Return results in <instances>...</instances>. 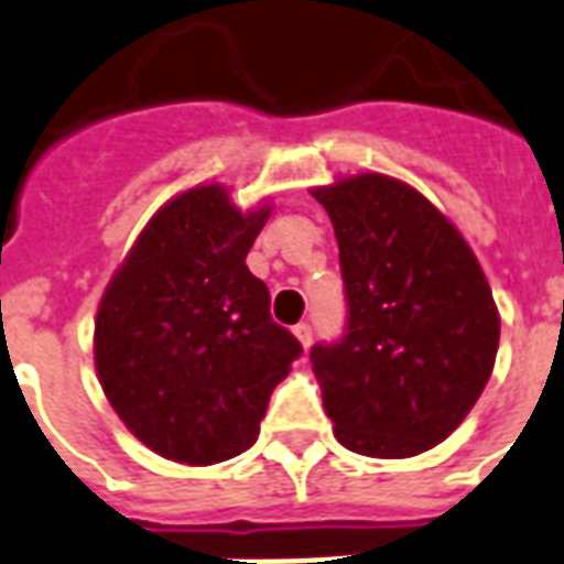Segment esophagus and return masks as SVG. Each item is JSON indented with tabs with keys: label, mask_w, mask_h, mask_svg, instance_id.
I'll return each mask as SVG.
<instances>
[{
	"label": "esophagus",
	"mask_w": 564,
	"mask_h": 564,
	"mask_svg": "<svg viewBox=\"0 0 564 564\" xmlns=\"http://www.w3.org/2000/svg\"><path fill=\"white\" fill-rule=\"evenodd\" d=\"M294 336H297V341L303 345V350H308V345H312V327H308V324H297V327H294Z\"/></svg>",
	"instance_id": "1"
}]
</instances>
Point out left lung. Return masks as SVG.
<instances>
[{"label": "left lung", "mask_w": 564, "mask_h": 564, "mask_svg": "<svg viewBox=\"0 0 564 564\" xmlns=\"http://www.w3.org/2000/svg\"><path fill=\"white\" fill-rule=\"evenodd\" d=\"M312 196L333 219L347 336L312 347L336 440L413 458L467 419L490 380L499 308L455 223L398 177L341 175Z\"/></svg>", "instance_id": "left-lung-1"}]
</instances>
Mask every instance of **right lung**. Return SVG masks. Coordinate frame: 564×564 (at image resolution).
Returning a JSON list of instances; mask_svg holds the SVG:
<instances>
[{
	"instance_id": "add662e5",
	"label": "right lung",
	"mask_w": 564,
	"mask_h": 564,
	"mask_svg": "<svg viewBox=\"0 0 564 564\" xmlns=\"http://www.w3.org/2000/svg\"><path fill=\"white\" fill-rule=\"evenodd\" d=\"M270 214V202L237 207L217 181L189 186L148 219L104 288L97 380L160 458L210 467L247 452L303 350L247 267Z\"/></svg>"
}]
</instances>
